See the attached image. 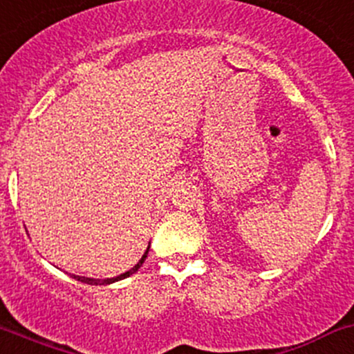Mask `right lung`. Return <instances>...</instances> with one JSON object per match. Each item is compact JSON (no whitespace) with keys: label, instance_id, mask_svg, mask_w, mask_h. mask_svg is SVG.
<instances>
[{"label":"right lung","instance_id":"right-lung-1","mask_svg":"<svg viewBox=\"0 0 354 354\" xmlns=\"http://www.w3.org/2000/svg\"><path fill=\"white\" fill-rule=\"evenodd\" d=\"M147 252H149V245H147L146 252H144V254H142V258L139 259V263H137L136 266H133V268H130L129 271H125V273L118 274V277H115V278H105V280H100V278H88V277H80V274H73V278H74V280L81 281V283H88V285H110V283H115V281H120V280H124V278H127V277H130V274H133V273H136V271H139V268L142 266V263H144V261H146V258H147Z\"/></svg>","mask_w":354,"mask_h":354}]
</instances>
